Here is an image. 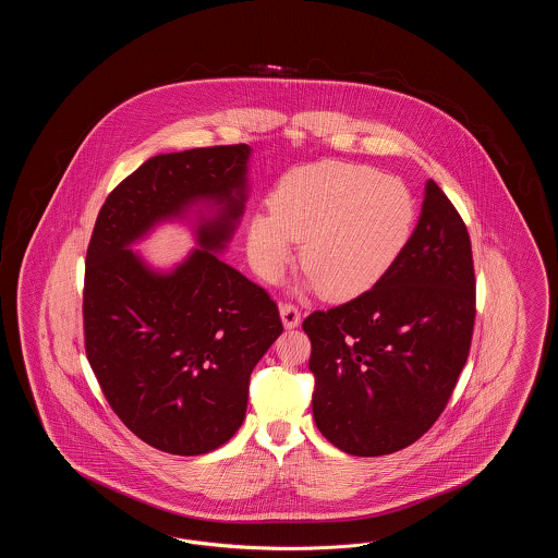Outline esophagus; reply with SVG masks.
I'll use <instances>...</instances> for the list:
<instances>
[{"instance_id": "1", "label": "esophagus", "mask_w": 558, "mask_h": 558, "mask_svg": "<svg viewBox=\"0 0 558 558\" xmlns=\"http://www.w3.org/2000/svg\"><path fill=\"white\" fill-rule=\"evenodd\" d=\"M280 318H282L284 328H296L301 324V312L292 303H282L280 305Z\"/></svg>"}]
</instances>
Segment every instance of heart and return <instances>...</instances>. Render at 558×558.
I'll return each mask as SVG.
<instances>
[{"label": "heart", "mask_w": 558, "mask_h": 558, "mask_svg": "<svg viewBox=\"0 0 558 558\" xmlns=\"http://www.w3.org/2000/svg\"><path fill=\"white\" fill-rule=\"evenodd\" d=\"M416 205L408 186L371 167L326 160L287 173L271 211L248 223L255 271L278 282L301 242V267L326 299H351L374 287L412 234Z\"/></svg>", "instance_id": "b5f03b06"}]
</instances>
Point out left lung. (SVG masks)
Instances as JSON below:
<instances>
[{
	"label": "left lung",
	"instance_id": "left-lung-1",
	"mask_svg": "<svg viewBox=\"0 0 558 558\" xmlns=\"http://www.w3.org/2000/svg\"><path fill=\"white\" fill-rule=\"evenodd\" d=\"M466 226L433 180L421 219L371 291L303 319L319 433L351 456L418 441L450 401L475 326Z\"/></svg>",
	"mask_w": 558,
	"mask_h": 558
}]
</instances>
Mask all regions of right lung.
I'll return each mask as SVG.
<instances>
[{"instance_id":"add662e5","label":"right lung","mask_w":558,"mask_h":558,"mask_svg":"<svg viewBox=\"0 0 558 558\" xmlns=\"http://www.w3.org/2000/svg\"><path fill=\"white\" fill-rule=\"evenodd\" d=\"M248 155L232 144L146 160L108 194L87 246L89 366L123 425L167 453H207L239 430L251 372L282 335L266 289L217 257L244 209ZM201 202L218 213L202 218V248L173 272L150 270L129 248Z\"/></svg>"}]
</instances>
